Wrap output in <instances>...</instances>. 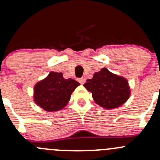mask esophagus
<instances>
[{"label":"esophagus","instance_id":"obj_1","mask_svg":"<svg viewBox=\"0 0 160 160\" xmlns=\"http://www.w3.org/2000/svg\"><path fill=\"white\" fill-rule=\"evenodd\" d=\"M78 81L80 82V83H81V84H83V83H84L85 82H86V79H85L84 77H82V78L78 79Z\"/></svg>","mask_w":160,"mask_h":160}]
</instances>
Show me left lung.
<instances>
[{
    "label": "left lung",
    "instance_id": "8db88e82",
    "mask_svg": "<svg viewBox=\"0 0 160 160\" xmlns=\"http://www.w3.org/2000/svg\"><path fill=\"white\" fill-rule=\"evenodd\" d=\"M92 93L95 103L105 109H114L125 104L131 95L128 81L123 77L102 68L83 85Z\"/></svg>",
    "mask_w": 160,
    "mask_h": 160
}]
</instances>
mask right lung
Here are the masks:
<instances>
[{"label": "right lung", "mask_w": 160, "mask_h": 160, "mask_svg": "<svg viewBox=\"0 0 160 160\" xmlns=\"http://www.w3.org/2000/svg\"><path fill=\"white\" fill-rule=\"evenodd\" d=\"M79 85L80 83L72 79L64 78L62 72H50L34 87V101L46 111L62 110Z\"/></svg>", "instance_id": "obj_1"}]
</instances>
